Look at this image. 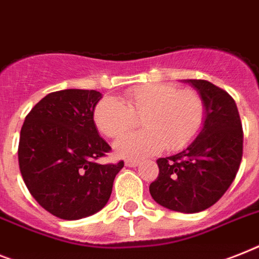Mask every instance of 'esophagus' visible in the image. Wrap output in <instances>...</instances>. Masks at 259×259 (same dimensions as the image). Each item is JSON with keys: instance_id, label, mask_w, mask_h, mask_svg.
<instances>
[{"instance_id": "esophagus-1", "label": "esophagus", "mask_w": 259, "mask_h": 259, "mask_svg": "<svg viewBox=\"0 0 259 259\" xmlns=\"http://www.w3.org/2000/svg\"><path fill=\"white\" fill-rule=\"evenodd\" d=\"M125 165L129 166V167H137L140 165V161H136V159H126Z\"/></svg>"}]
</instances>
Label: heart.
Masks as SVG:
<instances>
[{
	"mask_svg": "<svg viewBox=\"0 0 259 259\" xmlns=\"http://www.w3.org/2000/svg\"><path fill=\"white\" fill-rule=\"evenodd\" d=\"M93 118L97 129L110 138L123 136L141 119L144 131L126 135L115 144L121 157L140 159L162 148L180 150L191 144L205 123L206 106L194 90L148 83L126 92L123 101L102 98Z\"/></svg>",
	"mask_w": 259,
	"mask_h": 259,
	"instance_id": "heart-1",
	"label": "heart"
}]
</instances>
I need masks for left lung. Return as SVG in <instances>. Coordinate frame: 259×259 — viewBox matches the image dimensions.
Masks as SVG:
<instances>
[{
	"mask_svg": "<svg viewBox=\"0 0 259 259\" xmlns=\"http://www.w3.org/2000/svg\"><path fill=\"white\" fill-rule=\"evenodd\" d=\"M206 106L202 129L188 148L157 159L158 177L149 186L155 202L180 213H198L226 193L241 165L242 123L235 101L205 79H188Z\"/></svg>",
	"mask_w": 259,
	"mask_h": 259,
	"instance_id": "1",
	"label": "left lung"
}]
</instances>
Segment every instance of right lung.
<instances>
[{
    "instance_id": "1",
    "label": "right lung",
    "mask_w": 259,
    "mask_h": 259,
    "mask_svg": "<svg viewBox=\"0 0 259 259\" xmlns=\"http://www.w3.org/2000/svg\"><path fill=\"white\" fill-rule=\"evenodd\" d=\"M97 90L66 89L44 97L26 115L18 145L20 170L33 198L61 220H81L110 198L118 163L97 162L111 150L94 123Z\"/></svg>"
}]
</instances>
